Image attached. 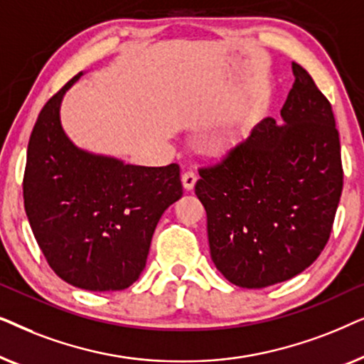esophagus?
<instances>
[{"instance_id":"1","label":"esophagus","mask_w":364,"mask_h":364,"mask_svg":"<svg viewBox=\"0 0 364 364\" xmlns=\"http://www.w3.org/2000/svg\"><path fill=\"white\" fill-rule=\"evenodd\" d=\"M196 182H197V173L193 171H186L182 173V186L186 191H192V188L196 187Z\"/></svg>"}]
</instances>
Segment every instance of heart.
Masks as SVG:
<instances>
[{
	"label": "heart",
	"instance_id": "obj_1",
	"mask_svg": "<svg viewBox=\"0 0 364 364\" xmlns=\"http://www.w3.org/2000/svg\"><path fill=\"white\" fill-rule=\"evenodd\" d=\"M227 144H228V141H223V142H222V146H227Z\"/></svg>",
	"mask_w": 364,
	"mask_h": 364
}]
</instances>
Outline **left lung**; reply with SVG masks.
<instances>
[{"instance_id":"8db88e82","label":"left lung","mask_w":364,"mask_h":364,"mask_svg":"<svg viewBox=\"0 0 364 364\" xmlns=\"http://www.w3.org/2000/svg\"><path fill=\"white\" fill-rule=\"evenodd\" d=\"M283 126L267 117L222 162L198 171L210 257L233 285L290 280L320 257L343 191L331 104L293 63Z\"/></svg>"}]
</instances>
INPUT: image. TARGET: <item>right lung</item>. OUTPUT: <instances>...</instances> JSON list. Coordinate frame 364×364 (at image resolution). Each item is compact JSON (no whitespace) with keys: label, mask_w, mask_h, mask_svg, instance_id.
I'll return each mask as SVG.
<instances>
[{"label":"right lung","mask_w":364,"mask_h":364,"mask_svg":"<svg viewBox=\"0 0 364 364\" xmlns=\"http://www.w3.org/2000/svg\"><path fill=\"white\" fill-rule=\"evenodd\" d=\"M81 76L49 99L34 124L24 210L59 278L82 290L116 291L141 277L162 213L183 193L181 168L131 166L74 146L59 111Z\"/></svg>","instance_id":"right-lung-1"}]
</instances>
